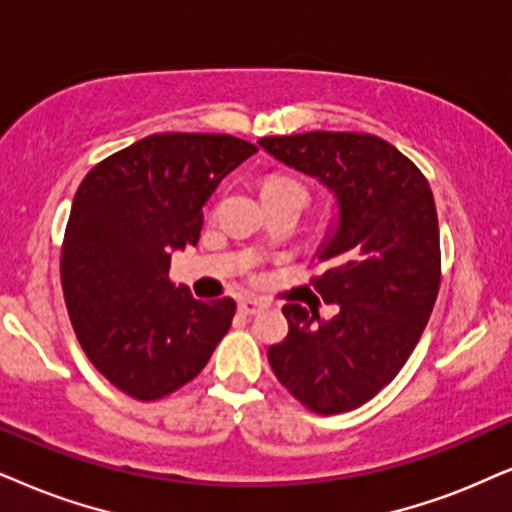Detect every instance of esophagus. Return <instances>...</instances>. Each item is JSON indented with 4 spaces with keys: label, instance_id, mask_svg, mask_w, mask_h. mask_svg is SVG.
<instances>
[{
    "label": "esophagus",
    "instance_id": "obj_1",
    "mask_svg": "<svg viewBox=\"0 0 512 512\" xmlns=\"http://www.w3.org/2000/svg\"><path fill=\"white\" fill-rule=\"evenodd\" d=\"M262 309H264V304L257 302V300H241V302H238V314H243V316H255V314H260Z\"/></svg>",
    "mask_w": 512,
    "mask_h": 512
}]
</instances>
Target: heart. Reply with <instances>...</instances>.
<instances>
[{
    "mask_svg": "<svg viewBox=\"0 0 512 512\" xmlns=\"http://www.w3.org/2000/svg\"><path fill=\"white\" fill-rule=\"evenodd\" d=\"M262 193H283V196H293L304 205L307 203V191H304L302 184H297L295 179L288 177H269L264 181Z\"/></svg>",
    "mask_w": 512,
    "mask_h": 512,
    "instance_id": "heart-1",
    "label": "heart"
}]
</instances>
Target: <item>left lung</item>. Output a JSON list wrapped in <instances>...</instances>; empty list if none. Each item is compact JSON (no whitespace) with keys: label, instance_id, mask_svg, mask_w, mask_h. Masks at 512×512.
Here are the masks:
<instances>
[{"label":"left lung","instance_id":"1","mask_svg":"<svg viewBox=\"0 0 512 512\" xmlns=\"http://www.w3.org/2000/svg\"><path fill=\"white\" fill-rule=\"evenodd\" d=\"M257 144L338 198V224L319 250L328 269L312 278L338 314L326 321L286 304L288 335L269 347L271 371L309 411H352L392 383L428 326L442 278L435 198L423 172L375 134Z\"/></svg>","mask_w":512,"mask_h":512}]
</instances>
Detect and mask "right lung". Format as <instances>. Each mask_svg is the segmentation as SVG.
<instances>
[{
  "mask_svg": "<svg viewBox=\"0 0 512 512\" xmlns=\"http://www.w3.org/2000/svg\"><path fill=\"white\" fill-rule=\"evenodd\" d=\"M252 153L229 134H151L82 179L61 248L63 297L87 359L129 397L177 392L231 328L236 302L196 300L170 281V262L198 243L203 205Z\"/></svg>",
  "mask_w": 512,
  "mask_h": 512,
  "instance_id": "add662e5",
  "label": "right lung"
}]
</instances>
